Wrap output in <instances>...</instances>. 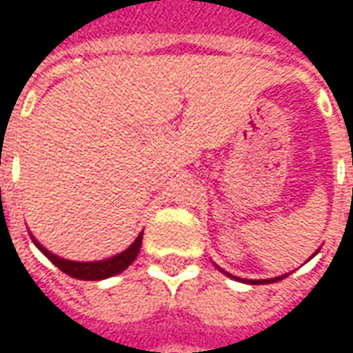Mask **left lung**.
<instances>
[{
    "label": "left lung",
    "mask_w": 353,
    "mask_h": 353,
    "mask_svg": "<svg viewBox=\"0 0 353 353\" xmlns=\"http://www.w3.org/2000/svg\"><path fill=\"white\" fill-rule=\"evenodd\" d=\"M317 252H319V249H317V251L314 252V254H312V256H316ZM312 256H310V259H312ZM216 268L221 270V272H222V274H224V276H228V277H232V279H236V281H241V283H249V285H261V283H276V281H279V279H283V277H287V276H289V274H285V276H277V277H272V279H243V277L232 276V274H228V272H224V270H222L221 266H216Z\"/></svg>",
    "instance_id": "obj_1"
}]
</instances>
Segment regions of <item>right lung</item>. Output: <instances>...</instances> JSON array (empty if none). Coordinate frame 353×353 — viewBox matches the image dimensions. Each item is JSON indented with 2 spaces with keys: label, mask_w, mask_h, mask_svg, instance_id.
Wrapping results in <instances>:
<instances>
[{
  "label": "right lung",
  "mask_w": 353,
  "mask_h": 353,
  "mask_svg": "<svg viewBox=\"0 0 353 353\" xmlns=\"http://www.w3.org/2000/svg\"><path fill=\"white\" fill-rule=\"evenodd\" d=\"M142 234H139V237L132 241L125 251L117 252L110 259H104V261H92V262H79V261H68V259H62V256H57L52 254L51 251H47L43 245L37 241L36 237L30 234L32 241L36 245L39 251L43 252L45 256L57 266L59 270H62L64 274H68L70 277H76V279H85V281H101V279H108L112 276H117L121 274L123 270H127L131 266L134 259L139 256L142 245Z\"/></svg>",
  "instance_id": "add662e5"
}]
</instances>
